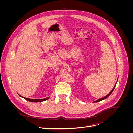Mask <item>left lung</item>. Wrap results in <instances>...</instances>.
I'll return each instance as SVG.
<instances>
[{
  "label": "left lung",
  "instance_id": "obj_1",
  "mask_svg": "<svg viewBox=\"0 0 133 133\" xmlns=\"http://www.w3.org/2000/svg\"><path fill=\"white\" fill-rule=\"evenodd\" d=\"M115 85H116V84H115ZM115 85L114 87V88H113V89H112V90L109 92V93L107 95H106L105 97H104V98H101V99H99V100H96V101H95L94 102V103H96V102H100V101H101V100H104V99H106V98H107L109 96L111 93H112V92L113 91V90H114V88H115Z\"/></svg>",
  "mask_w": 133,
  "mask_h": 133
}]
</instances>
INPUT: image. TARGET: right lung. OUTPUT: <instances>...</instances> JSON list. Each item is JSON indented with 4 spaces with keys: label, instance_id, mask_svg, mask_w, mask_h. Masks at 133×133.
I'll use <instances>...</instances> for the list:
<instances>
[{
    "label": "right lung",
    "instance_id": "right-lung-1",
    "mask_svg": "<svg viewBox=\"0 0 133 133\" xmlns=\"http://www.w3.org/2000/svg\"><path fill=\"white\" fill-rule=\"evenodd\" d=\"M20 96H21V97L23 98L24 99H25V100H28V101L29 102H43V101H45V100H48L49 99V97L45 98V99H28L26 98H24V97H23V96H21L20 95H19Z\"/></svg>",
    "mask_w": 133,
    "mask_h": 133
}]
</instances>
